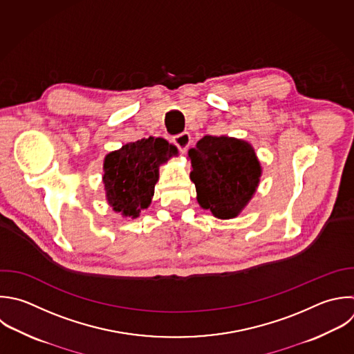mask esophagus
<instances>
[{"mask_svg":"<svg viewBox=\"0 0 354 354\" xmlns=\"http://www.w3.org/2000/svg\"><path fill=\"white\" fill-rule=\"evenodd\" d=\"M173 142L178 147V149L184 153L187 152V149L189 148V145L192 144V140H191V136L188 133H181L178 136H174L173 137Z\"/></svg>","mask_w":354,"mask_h":354,"instance_id":"34e87169","label":"esophagus"}]
</instances>
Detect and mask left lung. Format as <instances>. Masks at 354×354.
Masks as SVG:
<instances>
[{
  "mask_svg": "<svg viewBox=\"0 0 354 354\" xmlns=\"http://www.w3.org/2000/svg\"><path fill=\"white\" fill-rule=\"evenodd\" d=\"M188 159L199 206L221 220L241 214L261 177L254 148L241 138L205 136L189 149Z\"/></svg>",
  "mask_w": 354,
  "mask_h": 354,
  "instance_id": "8db88e82",
  "label": "left lung"
}]
</instances>
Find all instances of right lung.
Returning a JSON list of instances; mask_svg holds the SVG:
<instances>
[{
    "mask_svg": "<svg viewBox=\"0 0 354 354\" xmlns=\"http://www.w3.org/2000/svg\"><path fill=\"white\" fill-rule=\"evenodd\" d=\"M177 148L162 138H144L124 144L104 159L102 183L105 196L113 212L137 218L148 209L159 180V167Z\"/></svg>",
    "mask_w": 354,
    "mask_h": 354,
    "instance_id": "right-lung-1",
    "label": "right lung"
}]
</instances>
